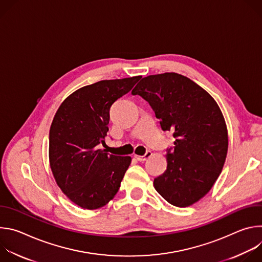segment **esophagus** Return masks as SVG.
Segmentation results:
<instances>
[{"mask_svg":"<svg viewBox=\"0 0 262 262\" xmlns=\"http://www.w3.org/2000/svg\"><path fill=\"white\" fill-rule=\"evenodd\" d=\"M152 156V152L151 151H147L144 156H135V159L137 160V161H139V162H144V161H146L147 159H149Z\"/></svg>","mask_w":262,"mask_h":262,"instance_id":"1","label":"esophagus"}]
</instances>
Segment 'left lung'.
<instances>
[{"mask_svg": "<svg viewBox=\"0 0 262 262\" xmlns=\"http://www.w3.org/2000/svg\"><path fill=\"white\" fill-rule=\"evenodd\" d=\"M152 107L163 130L173 133L167 169L155 178L170 204L186 207L203 198L222 172L228 150L225 119L215 100L195 82L175 72L143 78L132 91Z\"/></svg>", "mask_w": 262, "mask_h": 262, "instance_id": "left-lung-1", "label": "left lung"}]
</instances>
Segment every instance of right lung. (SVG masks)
<instances>
[{
	"label": "right lung",
	"instance_id": "obj_1",
	"mask_svg": "<svg viewBox=\"0 0 262 262\" xmlns=\"http://www.w3.org/2000/svg\"><path fill=\"white\" fill-rule=\"evenodd\" d=\"M141 77L104 80L80 88L59 106L50 129V166L61 191L84 209H97L117 194L130 157L104 149L110 108Z\"/></svg>",
	"mask_w": 262,
	"mask_h": 262
}]
</instances>
